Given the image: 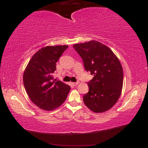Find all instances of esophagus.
I'll list each match as a JSON object with an SVG mask.
<instances>
[{"mask_svg": "<svg viewBox=\"0 0 148 148\" xmlns=\"http://www.w3.org/2000/svg\"><path fill=\"white\" fill-rule=\"evenodd\" d=\"M71 84H72V86H76L77 85H78L79 82H73V83H71Z\"/></svg>", "mask_w": 148, "mask_h": 148, "instance_id": "34e87169", "label": "esophagus"}]
</instances>
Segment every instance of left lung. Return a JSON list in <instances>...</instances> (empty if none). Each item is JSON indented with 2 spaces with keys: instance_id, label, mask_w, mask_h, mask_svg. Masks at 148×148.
<instances>
[{
  "instance_id": "8db88e82",
  "label": "left lung",
  "mask_w": 148,
  "mask_h": 148,
  "mask_svg": "<svg viewBox=\"0 0 148 148\" xmlns=\"http://www.w3.org/2000/svg\"><path fill=\"white\" fill-rule=\"evenodd\" d=\"M83 59L85 69L94 75L87 83L89 92L84 96L86 106L95 113L112 108L121 94L123 71L119 59L106 45L91 40L73 45Z\"/></svg>"
}]
</instances>
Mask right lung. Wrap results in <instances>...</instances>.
<instances>
[{
	"instance_id": "right-lung-1",
	"label": "right lung",
	"mask_w": 148,
	"mask_h": 148,
	"mask_svg": "<svg viewBox=\"0 0 148 148\" xmlns=\"http://www.w3.org/2000/svg\"><path fill=\"white\" fill-rule=\"evenodd\" d=\"M69 46L42 47L30 59L23 73V84L29 99L46 111L59 108L66 100L71 87L53 80L56 62Z\"/></svg>"
}]
</instances>
